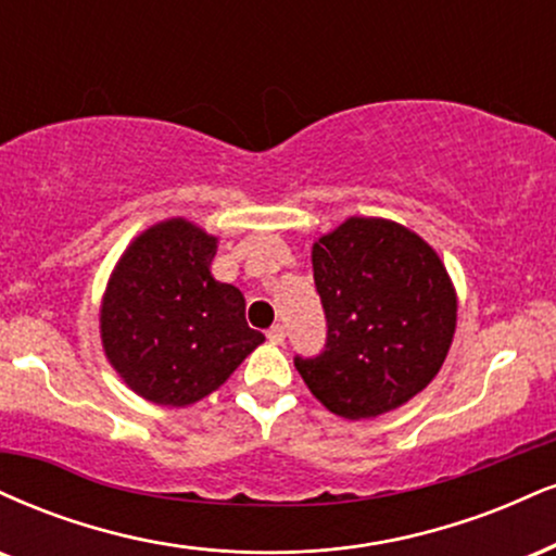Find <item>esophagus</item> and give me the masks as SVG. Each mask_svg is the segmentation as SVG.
Wrapping results in <instances>:
<instances>
[{"mask_svg": "<svg viewBox=\"0 0 556 556\" xmlns=\"http://www.w3.org/2000/svg\"><path fill=\"white\" fill-rule=\"evenodd\" d=\"M266 339H269L271 344H282L285 342V329H282V326H271V329L266 331Z\"/></svg>", "mask_w": 556, "mask_h": 556, "instance_id": "esophagus-1", "label": "esophagus"}]
</instances>
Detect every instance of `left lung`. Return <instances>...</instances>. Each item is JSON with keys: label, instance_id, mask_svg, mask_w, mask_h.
Here are the masks:
<instances>
[{"label": "left lung", "instance_id": "left-lung-1", "mask_svg": "<svg viewBox=\"0 0 556 556\" xmlns=\"http://www.w3.org/2000/svg\"><path fill=\"white\" fill-rule=\"evenodd\" d=\"M326 350L295 359L305 386L344 419H370L422 393L443 367L458 295L438 251L409 227L350 217L311 249Z\"/></svg>", "mask_w": 556, "mask_h": 556}]
</instances>
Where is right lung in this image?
Returning a JSON list of instances; mask_svg holds the SVG:
<instances>
[{
    "instance_id": "obj_1",
    "label": "right lung",
    "mask_w": 556,
    "mask_h": 556,
    "mask_svg": "<svg viewBox=\"0 0 556 556\" xmlns=\"http://www.w3.org/2000/svg\"><path fill=\"white\" fill-rule=\"evenodd\" d=\"M217 245L191 219H163L126 245L105 285L98 313L105 359L152 404H197L264 344L245 324L243 292L212 277Z\"/></svg>"
}]
</instances>
